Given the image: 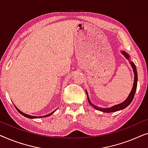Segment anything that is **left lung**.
<instances>
[{
  "label": "left lung",
  "instance_id": "obj_1",
  "mask_svg": "<svg viewBox=\"0 0 148 148\" xmlns=\"http://www.w3.org/2000/svg\"><path fill=\"white\" fill-rule=\"evenodd\" d=\"M121 53H122L123 55L124 56L127 60H129V63H130L131 67H132V69H133V73H134V82H133V86L132 90H131L130 94H129L128 97H127V98L124 101V102L121 103V104L114 105V106H113L112 107H110V108H101V107H98V106H96V105H94V104H92V102H91L90 100V98H89L88 93L86 90L89 104H90L92 106L94 107L95 109H96V110L102 111V112H108V113L116 112V111L123 110L124 108H127V107L131 104V102H132L133 100V98H134L135 92H136V90H137V69H136V66H135V65L134 62L131 61L130 56H129L126 52L121 51Z\"/></svg>",
  "mask_w": 148,
  "mask_h": 148
}]
</instances>
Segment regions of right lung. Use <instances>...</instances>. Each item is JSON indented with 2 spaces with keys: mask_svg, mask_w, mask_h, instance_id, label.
I'll return each mask as SVG.
<instances>
[{
  "mask_svg": "<svg viewBox=\"0 0 148 148\" xmlns=\"http://www.w3.org/2000/svg\"><path fill=\"white\" fill-rule=\"evenodd\" d=\"M15 105V104H14ZM15 108H16V109H17V110H18V112H19L20 114H22L23 115V116H25V117H27V118H28V119H38V118H44V117H47V116H50V115H52V114H53V113L54 112V111H53V112H51V113H50V114H46V115H45V116H31V115H29V114H25V113H24V112H22V111H21L19 110V109H18L17 108V106H15Z\"/></svg>",
  "mask_w": 148,
  "mask_h": 148,
  "instance_id": "right-lung-1",
  "label": "right lung"
}]
</instances>
